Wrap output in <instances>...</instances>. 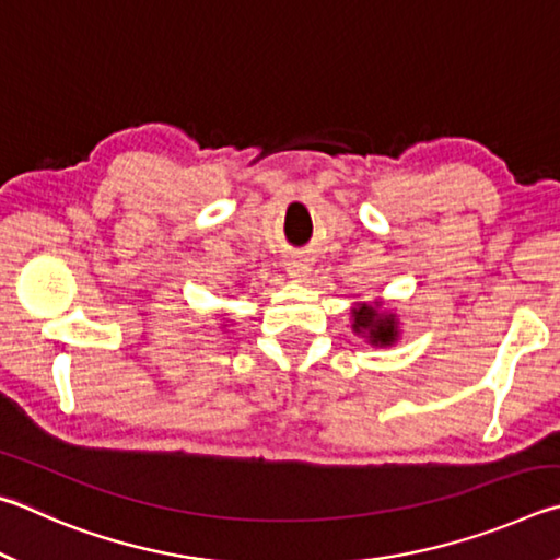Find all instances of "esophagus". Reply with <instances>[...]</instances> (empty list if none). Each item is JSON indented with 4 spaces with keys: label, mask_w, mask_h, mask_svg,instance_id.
I'll return each mask as SVG.
<instances>
[{
    "label": "esophagus",
    "mask_w": 560,
    "mask_h": 560,
    "mask_svg": "<svg viewBox=\"0 0 560 560\" xmlns=\"http://www.w3.org/2000/svg\"><path fill=\"white\" fill-rule=\"evenodd\" d=\"M288 272H290V278L298 280V282L307 280L310 260L307 258H292V260H288Z\"/></svg>",
    "instance_id": "obj_1"
}]
</instances>
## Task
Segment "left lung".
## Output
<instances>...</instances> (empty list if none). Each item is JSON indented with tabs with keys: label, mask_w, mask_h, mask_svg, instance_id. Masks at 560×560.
<instances>
[{
	"label": "left lung",
	"mask_w": 560,
	"mask_h": 560,
	"mask_svg": "<svg viewBox=\"0 0 560 560\" xmlns=\"http://www.w3.org/2000/svg\"><path fill=\"white\" fill-rule=\"evenodd\" d=\"M351 329L357 331L359 337H366L369 345L374 347H390L398 341V319L394 312L381 310V305H366L361 302L354 310H351Z\"/></svg>",
	"instance_id": "obj_1"
}]
</instances>
